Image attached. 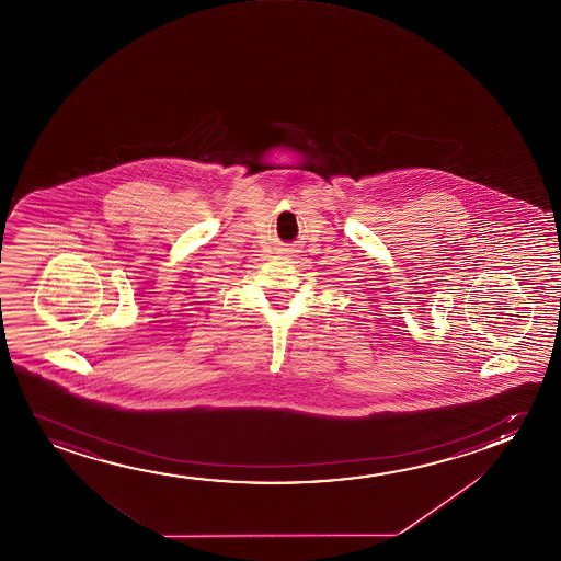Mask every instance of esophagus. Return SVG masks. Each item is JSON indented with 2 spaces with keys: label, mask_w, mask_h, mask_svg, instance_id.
<instances>
[{
  "label": "esophagus",
  "mask_w": 561,
  "mask_h": 561,
  "mask_svg": "<svg viewBox=\"0 0 561 561\" xmlns=\"http://www.w3.org/2000/svg\"><path fill=\"white\" fill-rule=\"evenodd\" d=\"M295 252H297V250H295L294 247H284V249H279V254H282V256H285V259H289V256H295Z\"/></svg>",
  "instance_id": "1"
}]
</instances>
